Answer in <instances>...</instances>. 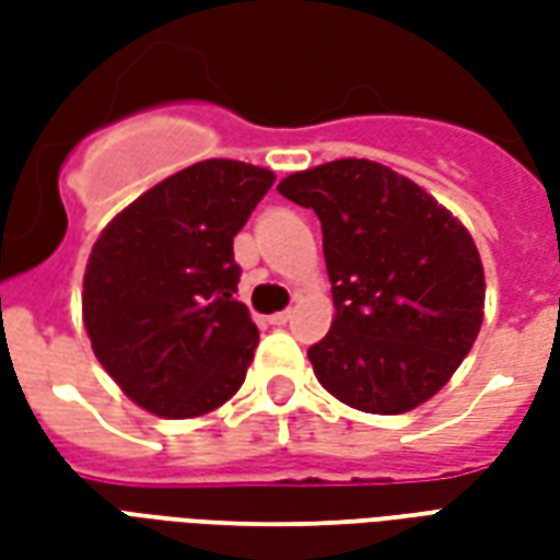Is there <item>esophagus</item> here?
<instances>
[{
    "instance_id": "obj_1",
    "label": "esophagus",
    "mask_w": 560,
    "mask_h": 560,
    "mask_svg": "<svg viewBox=\"0 0 560 560\" xmlns=\"http://www.w3.org/2000/svg\"><path fill=\"white\" fill-rule=\"evenodd\" d=\"M288 320H291V312H276V315H269V324H272V327H284Z\"/></svg>"
}]
</instances>
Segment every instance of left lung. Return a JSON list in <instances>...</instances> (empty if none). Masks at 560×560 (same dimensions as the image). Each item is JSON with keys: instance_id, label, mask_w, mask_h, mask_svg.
Returning <instances> with one entry per match:
<instances>
[{"instance_id": "1", "label": "left lung", "mask_w": 560, "mask_h": 560, "mask_svg": "<svg viewBox=\"0 0 560 560\" xmlns=\"http://www.w3.org/2000/svg\"><path fill=\"white\" fill-rule=\"evenodd\" d=\"M315 209L332 327L308 348L320 387L365 413H405L453 377L482 327L486 276L468 228L387 164L339 159L284 176Z\"/></svg>"}]
</instances>
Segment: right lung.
<instances>
[{
  "mask_svg": "<svg viewBox=\"0 0 560 560\" xmlns=\"http://www.w3.org/2000/svg\"><path fill=\"white\" fill-rule=\"evenodd\" d=\"M276 173L197 161L116 212L83 272V327L128 399L164 420L215 411L243 387L257 348L233 300V236Z\"/></svg>",
  "mask_w": 560,
  "mask_h": 560,
  "instance_id": "right-lung-1",
  "label": "right lung"
}]
</instances>
